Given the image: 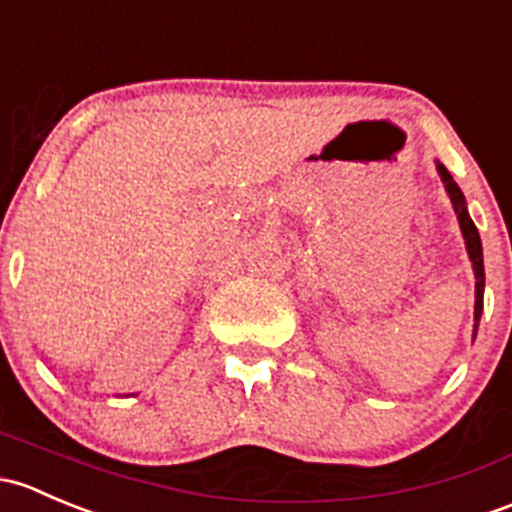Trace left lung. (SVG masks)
Wrapping results in <instances>:
<instances>
[{"label":"left lung","mask_w":512,"mask_h":512,"mask_svg":"<svg viewBox=\"0 0 512 512\" xmlns=\"http://www.w3.org/2000/svg\"><path fill=\"white\" fill-rule=\"evenodd\" d=\"M436 170H439L441 179H444L446 192H449V197H451L453 212H456L458 224H461V234H463V239H466L468 258H471L473 273H476V313H473V318H476V325H473V337H476L478 320H481V313H483V288H486V271H483L481 236H478L476 224H473L471 214H468V209H466V197H463V192H461V189H458V184L453 182L451 172L446 170V167L441 165V162H436Z\"/></svg>","instance_id":"obj_1"}]
</instances>
